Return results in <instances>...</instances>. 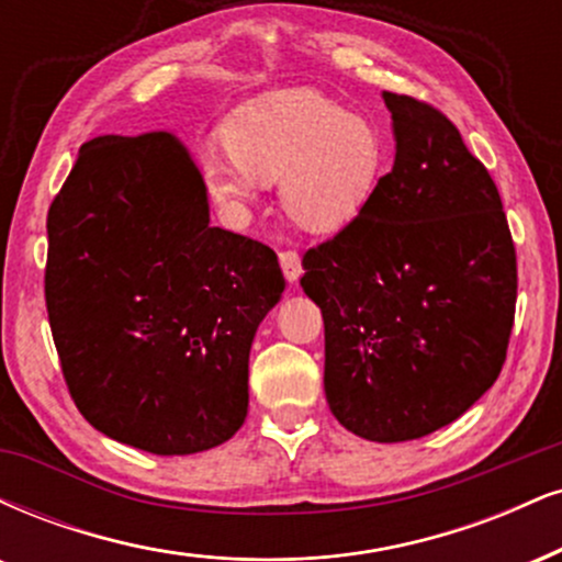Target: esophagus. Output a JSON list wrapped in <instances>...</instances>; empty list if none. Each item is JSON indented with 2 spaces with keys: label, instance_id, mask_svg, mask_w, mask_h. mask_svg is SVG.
<instances>
[{
  "label": "esophagus",
  "instance_id": "34e87169",
  "mask_svg": "<svg viewBox=\"0 0 562 562\" xmlns=\"http://www.w3.org/2000/svg\"><path fill=\"white\" fill-rule=\"evenodd\" d=\"M280 267L288 282H295L301 277V256L295 251H282L280 254Z\"/></svg>",
  "mask_w": 562,
  "mask_h": 562
}]
</instances>
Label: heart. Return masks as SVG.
Listing matches in <instances>:
<instances>
[{
  "mask_svg": "<svg viewBox=\"0 0 562 562\" xmlns=\"http://www.w3.org/2000/svg\"><path fill=\"white\" fill-rule=\"evenodd\" d=\"M229 154L206 151L201 172L214 199L248 204L261 182L280 180L295 225L329 233L361 212L387 161L382 127L337 101L290 88L248 104L227 127Z\"/></svg>",
  "mask_w": 562,
  "mask_h": 562,
  "instance_id": "heart-1",
  "label": "heart"
}]
</instances>
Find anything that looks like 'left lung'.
<instances>
[{
  "label": "left lung",
  "mask_w": 562,
  "mask_h": 562,
  "mask_svg": "<svg viewBox=\"0 0 562 562\" xmlns=\"http://www.w3.org/2000/svg\"><path fill=\"white\" fill-rule=\"evenodd\" d=\"M395 165L346 227L303 254L324 319L329 411L371 442L448 427L495 384L516 316L497 186L448 114L384 93Z\"/></svg>",
  "instance_id": "left-lung-1"
}]
</instances>
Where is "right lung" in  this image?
I'll return each instance as SVG.
<instances>
[{
  "mask_svg": "<svg viewBox=\"0 0 562 562\" xmlns=\"http://www.w3.org/2000/svg\"><path fill=\"white\" fill-rule=\"evenodd\" d=\"M46 233V311L80 416L154 456L233 437L256 327L285 277L269 246L209 227L204 178L180 140H88Z\"/></svg>",
  "mask_w": 562,
  "mask_h": 562,
  "instance_id": "obj_1",
  "label": "right lung"
}]
</instances>
